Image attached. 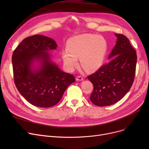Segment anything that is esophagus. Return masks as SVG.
<instances>
[{
  "label": "esophagus",
  "instance_id": "1",
  "mask_svg": "<svg viewBox=\"0 0 149 149\" xmlns=\"http://www.w3.org/2000/svg\"><path fill=\"white\" fill-rule=\"evenodd\" d=\"M76 80L77 81H82V80H83V77H82L81 76H77L76 77Z\"/></svg>",
  "mask_w": 149,
  "mask_h": 149
}]
</instances>
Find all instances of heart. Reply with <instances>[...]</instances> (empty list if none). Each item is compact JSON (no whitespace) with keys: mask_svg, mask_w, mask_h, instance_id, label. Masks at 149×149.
Returning <instances> with one entry per match:
<instances>
[{"mask_svg":"<svg viewBox=\"0 0 149 149\" xmlns=\"http://www.w3.org/2000/svg\"><path fill=\"white\" fill-rule=\"evenodd\" d=\"M68 50L62 52V58L69 70L80 64L87 71L97 68L103 62L107 49L106 39L95 34H84L70 38L67 44Z\"/></svg>","mask_w":149,"mask_h":149,"instance_id":"obj_1","label":"heart"}]
</instances>
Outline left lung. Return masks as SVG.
<instances>
[{
    "mask_svg": "<svg viewBox=\"0 0 149 149\" xmlns=\"http://www.w3.org/2000/svg\"><path fill=\"white\" fill-rule=\"evenodd\" d=\"M116 45L107 63L88 77L93 86L90 100L98 106H107L121 100L134 83L137 56L129 39L115 34Z\"/></svg>",
    "mask_w": 149,
    "mask_h": 149,
    "instance_id": "8db88e82",
    "label": "left lung"
}]
</instances>
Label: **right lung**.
<instances>
[{
  "mask_svg": "<svg viewBox=\"0 0 149 149\" xmlns=\"http://www.w3.org/2000/svg\"><path fill=\"white\" fill-rule=\"evenodd\" d=\"M57 47L53 39L34 35L22 40L13 54L15 84L20 94L35 106L57 104L75 81L73 75L63 72L52 62L48 51Z\"/></svg>",
  "mask_w": 149,
  "mask_h": 149,
  "instance_id": "add662e5",
  "label": "right lung"
}]
</instances>
